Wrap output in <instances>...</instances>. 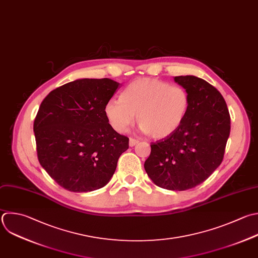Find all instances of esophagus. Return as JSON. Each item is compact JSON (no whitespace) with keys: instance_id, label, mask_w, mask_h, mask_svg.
<instances>
[{"instance_id":"obj_1","label":"esophagus","mask_w":258,"mask_h":258,"mask_svg":"<svg viewBox=\"0 0 258 258\" xmlns=\"http://www.w3.org/2000/svg\"><path fill=\"white\" fill-rule=\"evenodd\" d=\"M138 142H139L138 139H135V138H130V139H129V145H130V146H134V145L137 144Z\"/></svg>"}]
</instances>
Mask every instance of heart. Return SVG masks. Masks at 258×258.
Instances as JSON below:
<instances>
[{"label": "heart", "mask_w": 258, "mask_h": 258, "mask_svg": "<svg viewBox=\"0 0 258 258\" xmlns=\"http://www.w3.org/2000/svg\"><path fill=\"white\" fill-rule=\"evenodd\" d=\"M187 91L159 79L142 78L131 82L120 99L109 100L104 108L110 126L119 133L134 122L154 139H163L179 129L189 110Z\"/></svg>", "instance_id": "1"}]
</instances>
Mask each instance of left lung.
I'll return each mask as SVG.
<instances>
[{"label": "left lung", "mask_w": 258, "mask_h": 258, "mask_svg": "<svg viewBox=\"0 0 258 258\" xmlns=\"http://www.w3.org/2000/svg\"><path fill=\"white\" fill-rule=\"evenodd\" d=\"M190 98L187 115L172 135L151 142L144 168L163 188L186 190L205 181L223 161L230 114L220 92L203 79L174 77Z\"/></svg>", "instance_id": "1"}]
</instances>
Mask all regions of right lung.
<instances>
[{
    "instance_id": "1",
    "label": "right lung",
    "mask_w": 258,
    "mask_h": 258,
    "mask_svg": "<svg viewBox=\"0 0 258 258\" xmlns=\"http://www.w3.org/2000/svg\"><path fill=\"white\" fill-rule=\"evenodd\" d=\"M118 87L110 79H83L56 88L42 101L33 125L37 157L63 188L103 187L129 148V138L110 126L104 112Z\"/></svg>"
}]
</instances>
